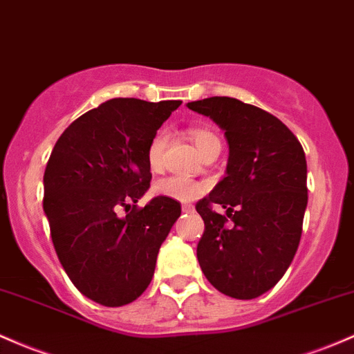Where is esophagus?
<instances>
[{"label": "esophagus", "instance_id": "obj_1", "mask_svg": "<svg viewBox=\"0 0 354 354\" xmlns=\"http://www.w3.org/2000/svg\"><path fill=\"white\" fill-rule=\"evenodd\" d=\"M181 209H183V213H193L195 212V208L192 207V205H181Z\"/></svg>", "mask_w": 354, "mask_h": 354}]
</instances>
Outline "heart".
<instances>
[{
    "label": "heart",
    "mask_w": 354,
    "mask_h": 354,
    "mask_svg": "<svg viewBox=\"0 0 354 354\" xmlns=\"http://www.w3.org/2000/svg\"><path fill=\"white\" fill-rule=\"evenodd\" d=\"M189 138H192L193 145L196 146L198 153L203 156L208 151L221 147L220 138L215 133H212L209 129L205 127H192L189 129ZM166 141H168V136L162 131H159L158 134H154V138L149 141L147 146V166L153 173H161L165 168V153H166ZM205 189V186L198 183L195 180H188V178L181 176H169L159 180L154 185V193L159 196L171 198V200L176 201H192L200 195Z\"/></svg>",
    "instance_id": "obj_1"
}]
</instances>
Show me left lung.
<instances>
[{"mask_svg":"<svg viewBox=\"0 0 354 354\" xmlns=\"http://www.w3.org/2000/svg\"><path fill=\"white\" fill-rule=\"evenodd\" d=\"M186 106L212 119L228 142L223 180L196 203L205 221L198 262L225 296L255 299L281 281L299 247L308 207L304 149L275 115L239 99ZM212 204L227 215L213 212Z\"/></svg>","mask_w":354,"mask_h":354,"instance_id":"1","label":"left lung"}]
</instances>
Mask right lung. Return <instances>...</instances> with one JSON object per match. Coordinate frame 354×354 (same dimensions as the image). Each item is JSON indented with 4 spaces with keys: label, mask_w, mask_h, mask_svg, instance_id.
Segmentation results:
<instances>
[{
    "label": "right lung",
    "mask_w": 354,
    "mask_h": 354,
    "mask_svg": "<svg viewBox=\"0 0 354 354\" xmlns=\"http://www.w3.org/2000/svg\"><path fill=\"white\" fill-rule=\"evenodd\" d=\"M180 106L107 100L70 124L46 162L44 212L58 260L85 297L107 308L145 292L159 247L181 215V205L165 196L145 208L129 205L149 188V141Z\"/></svg>",
    "instance_id": "add662e5"
}]
</instances>
